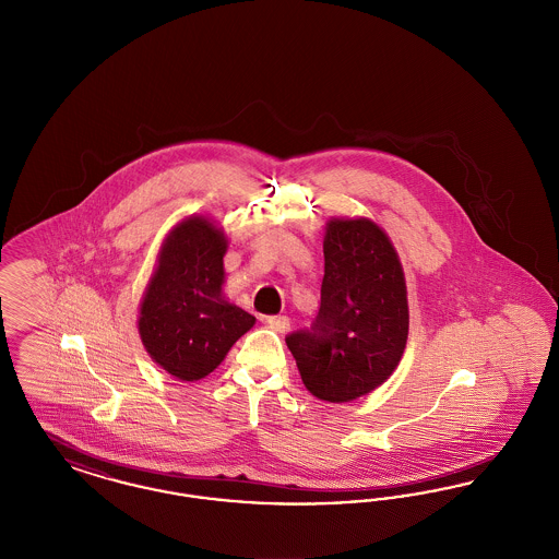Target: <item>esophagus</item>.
<instances>
[{"label": "esophagus", "mask_w": 559, "mask_h": 559, "mask_svg": "<svg viewBox=\"0 0 559 559\" xmlns=\"http://www.w3.org/2000/svg\"><path fill=\"white\" fill-rule=\"evenodd\" d=\"M267 326L274 329L276 333H287L292 329V320L289 317H267Z\"/></svg>", "instance_id": "obj_1"}]
</instances>
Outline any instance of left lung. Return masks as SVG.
I'll return each instance as SVG.
<instances>
[{
  "instance_id": "left-lung-1",
  "label": "left lung",
  "mask_w": 559,
  "mask_h": 559,
  "mask_svg": "<svg viewBox=\"0 0 559 559\" xmlns=\"http://www.w3.org/2000/svg\"><path fill=\"white\" fill-rule=\"evenodd\" d=\"M322 251L319 317L287 346L306 390L342 404L396 371L408 340L406 281L394 242L369 217H331Z\"/></svg>"
}]
</instances>
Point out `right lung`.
<instances>
[{"label":"right lung","mask_w":559,"mask_h":559,"mask_svg":"<svg viewBox=\"0 0 559 559\" xmlns=\"http://www.w3.org/2000/svg\"><path fill=\"white\" fill-rule=\"evenodd\" d=\"M228 237L207 215H188L160 242L155 272L138 310L148 356L180 381L215 371L255 317L222 292Z\"/></svg>","instance_id":"right-lung-1"}]
</instances>
